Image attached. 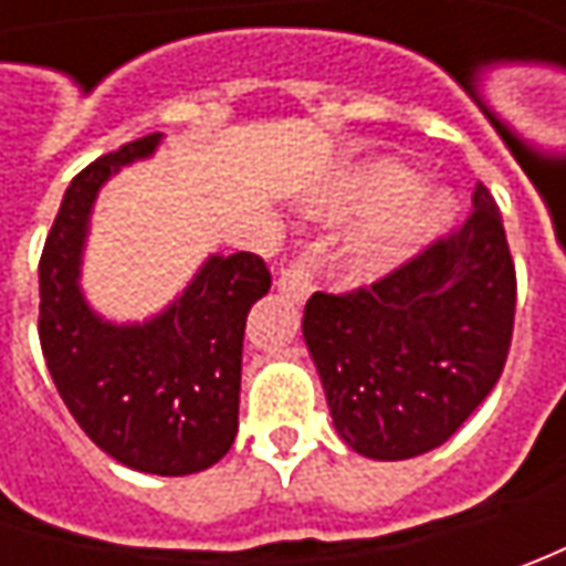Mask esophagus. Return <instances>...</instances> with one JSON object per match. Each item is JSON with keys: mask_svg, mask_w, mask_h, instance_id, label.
<instances>
[{"mask_svg": "<svg viewBox=\"0 0 566 566\" xmlns=\"http://www.w3.org/2000/svg\"><path fill=\"white\" fill-rule=\"evenodd\" d=\"M276 290L295 302H305L315 290V271L308 264H286L276 273Z\"/></svg>", "mask_w": 566, "mask_h": 566, "instance_id": "34e87169", "label": "esophagus"}]
</instances>
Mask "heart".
Segmentation results:
<instances>
[{"label": "heart", "instance_id": "b5f03b06", "mask_svg": "<svg viewBox=\"0 0 566 566\" xmlns=\"http://www.w3.org/2000/svg\"><path fill=\"white\" fill-rule=\"evenodd\" d=\"M334 213H368L343 242V264L356 276H384L402 268L450 217L444 188L416 186L412 169L378 160L346 176L327 201Z\"/></svg>", "mask_w": 566, "mask_h": 566}]
</instances>
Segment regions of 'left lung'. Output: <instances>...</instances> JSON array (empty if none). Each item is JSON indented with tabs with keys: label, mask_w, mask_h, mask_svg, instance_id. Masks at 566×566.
<instances>
[{
	"label": "left lung",
	"mask_w": 566,
	"mask_h": 566,
	"mask_svg": "<svg viewBox=\"0 0 566 566\" xmlns=\"http://www.w3.org/2000/svg\"><path fill=\"white\" fill-rule=\"evenodd\" d=\"M513 305L504 220L482 182L460 232L368 290L312 295L302 337L339 438L368 460L444 444L504 371Z\"/></svg>",
	"instance_id": "1"
}]
</instances>
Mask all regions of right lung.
I'll list each match as a JSON object with an SVG mask.
<instances>
[{
  "instance_id": "obj_1",
  "label": "right lung",
  "mask_w": 566,
  "mask_h": 566,
  "mask_svg": "<svg viewBox=\"0 0 566 566\" xmlns=\"http://www.w3.org/2000/svg\"><path fill=\"white\" fill-rule=\"evenodd\" d=\"M160 142L157 132L125 144L65 188L40 258V346L59 397L103 453L150 475H191L235 441L245 317L271 271L251 251L210 254L144 321L103 317L87 302L81 264L99 188Z\"/></svg>"
}]
</instances>
